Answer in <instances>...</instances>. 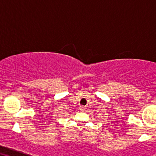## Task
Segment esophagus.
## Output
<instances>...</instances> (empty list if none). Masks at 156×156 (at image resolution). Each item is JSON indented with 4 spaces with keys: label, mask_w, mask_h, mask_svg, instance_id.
I'll return each instance as SVG.
<instances>
[{
    "label": "esophagus",
    "mask_w": 156,
    "mask_h": 156,
    "mask_svg": "<svg viewBox=\"0 0 156 156\" xmlns=\"http://www.w3.org/2000/svg\"><path fill=\"white\" fill-rule=\"evenodd\" d=\"M79 109H80V111H84V110H86V107H84V106H80Z\"/></svg>",
    "instance_id": "obj_1"
}]
</instances>
